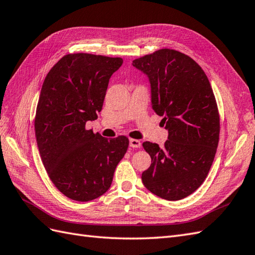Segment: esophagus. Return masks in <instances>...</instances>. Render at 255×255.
Masks as SVG:
<instances>
[{
    "mask_svg": "<svg viewBox=\"0 0 255 255\" xmlns=\"http://www.w3.org/2000/svg\"><path fill=\"white\" fill-rule=\"evenodd\" d=\"M129 145H130V147L139 148V147H141V142L139 140H135V139H130L129 140Z\"/></svg>",
    "mask_w": 255,
    "mask_h": 255,
    "instance_id": "34e87169",
    "label": "esophagus"
}]
</instances>
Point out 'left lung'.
Here are the masks:
<instances>
[{
    "label": "left lung",
    "mask_w": 255,
    "mask_h": 255,
    "mask_svg": "<svg viewBox=\"0 0 255 255\" xmlns=\"http://www.w3.org/2000/svg\"><path fill=\"white\" fill-rule=\"evenodd\" d=\"M132 65L147 75L152 108L168 130L162 147L143 142L152 164L142 182L162 199H183L207 178L219 144L220 116L210 82L197 62L173 49H159Z\"/></svg>",
    "instance_id": "left-lung-1"
}]
</instances>
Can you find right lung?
Returning a JSON list of instances; mask_svg holds the SVG:
<instances>
[{
	"label": "right lung",
	"instance_id": "obj_1",
	"mask_svg": "<svg viewBox=\"0 0 255 255\" xmlns=\"http://www.w3.org/2000/svg\"><path fill=\"white\" fill-rule=\"evenodd\" d=\"M122 64V58L69 54L44 80L34 121L37 147L49 179L70 199L90 201L106 193L127 152L125 135L106 139L85 128L98 119Z\"/></svg>",
	"mask_w": 255,
	"mask_h": 255
}]
</instances>
